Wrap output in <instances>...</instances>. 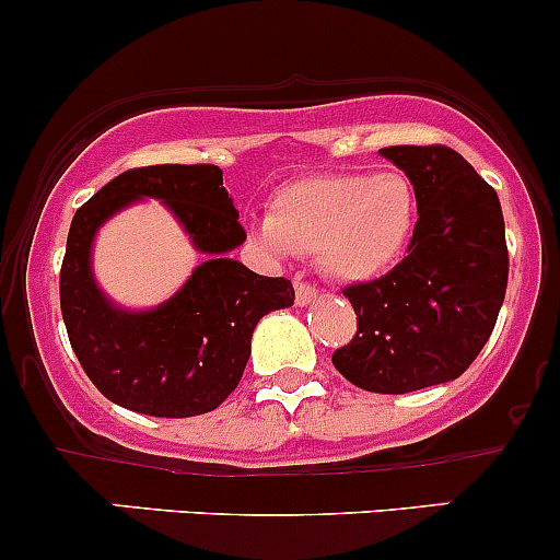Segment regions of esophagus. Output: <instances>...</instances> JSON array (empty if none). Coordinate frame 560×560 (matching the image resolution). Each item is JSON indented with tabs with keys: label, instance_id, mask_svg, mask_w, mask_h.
I'll list each match as a JSON object with an SVG mask.
<instances>
[{
	"label": "esophagus",
	"instance_id": "34e87169",
	"mask_svg": "<svg viewBox=\"0 0 560 560\" xmlns=\"http://www.w3.org/2000/svg\"><path fill=\"white\" fill-rule=\"evenodd\" d=\"M316 298H319V290H316V287H311V284H305V281L295 279V300H298V305L314 303Z\"/></svg>",
	"mask_w": 560,
	"mask_h": 560
}]
</instances>
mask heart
<instances>
[{
	"label": "heart",
	"mask_w": 560,
	"mask_h": 560,
	"mask_svg": "<svg viewBox=\"0 0 560 560\" xmlns=\"http://www.w3.org/2000/svg\"><path fill=\"white\" fill-rule=\"evenodd\" d=\"M419 201L399 172L319 174L290 182L255 222L257 241L276 257L314 252L335 281H373L408 249Z\"/></svg>",
	"instance_id": "1"
}]
</instances>
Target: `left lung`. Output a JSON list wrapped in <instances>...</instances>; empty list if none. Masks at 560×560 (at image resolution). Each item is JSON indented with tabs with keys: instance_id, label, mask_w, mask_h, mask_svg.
Returning <instances> with one entry per match:
<instances>
[{
	"instance_id": "obj_1",
	"label": "left lung",
	"mask_w": 560,
	"mask_h": 560,
	"mask_svg": "<svg viewBox=\"0 0 560 560\" xmlns=\"http://www.w3.org/2000/svg\"><path fill=\"white\" fill-rule=\"evenodd\" d=\"M381 155L408 174L419 222L402 262L343 290L357 335L332 364L364 392L408 394L475 362L504 303L510 257L497 190L456 150L399 144Z\"/></svg>"
}]
</instances>
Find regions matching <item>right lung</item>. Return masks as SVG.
Wrapping results in <instances>:
<instances>
[{"label":"right lung","instance_id":"1","mask_svg":"<svg viewBox=\"0 0 560 560\" xmlns=\"http://www.w3.org/2000/svg\"><path fill=\"white\" fill-rule=\"evenodd\" d=\"M141 197L166 202L210 260L166 304L126 312L97 290L90 246L112 213ZM244 241L222 172L209 163L131 168L80 206L61 265V314L82 370L104 397L158 419L201 416L225 402L244 375L257 322L295 303L292 281L228 257Z\"/></svg>","mask_w":560,"mask_h":560}]
</instances>
